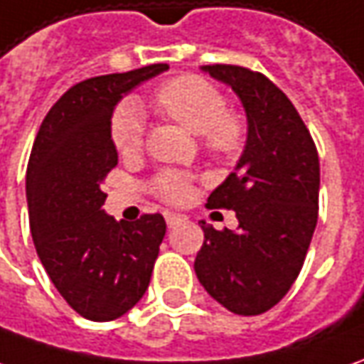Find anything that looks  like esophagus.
<instances>
[{
	"mask_svg": "<svg viewBox=\"0 0 364 364\" xmlns=\"http://www.w3.org/2000/svg\"><path fill=\"white\" fill-rule=\"evenodd\" d=\"M165 221H167V227L171 229V227H175V225L187 221V217L181 213H171V211H167V213H165Z\"/></svg>",
	"mask_w": 364,
	"mask_h": 364,
	"instance_id": "obj_1",
	"label": "esophagus"
}]
</instances>
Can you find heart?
I'll return each instance as SVG.
<instances>
[{"label": "heart", "mask_w": 364, "mask_h": 364, "mask_svg": "<svg viewBox=\"0 0 364 364\" xmlns=\"http://www.w3.org/2000/svg\"><path fill=\"white\" fill-rule=\"evenodd\" d=\"M155 105L169 119L181 123L201 137L209 155L235 159L247 143V121L225 105L221 89L199 75H179L163 83L155 93ZM111 141L121 155L139 153L145 139V123L133 103H121L111 117ZM153 193L169 205H183L193 195L191 173L163 169L151 181Z\"/></svg>", "instance_id": "b5f03b06"}]
</instances>
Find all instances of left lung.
I'll return each mask as SVG.
<instances>
[{
  "label": "left lung",
  "instance_id": "1",
  "mask_svg": "<svg viewBox=\"0 0 364 364\" xmlns=\"http://www.w3.org/2000/svg\"><path fill=\"white\" fill-rule=\"evenodd\" d=\"M205 71L231 85L247 111V145L207 209H233L237 231L205 233L195 273L205 291L235 315H263L303 269L318 219L317 145L299 111L259 71L213 63Z\"/></svg>",
  "mask_w": 364,
  "mask_h": 364
}]
</instances>
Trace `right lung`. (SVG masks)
Returning a JSON list of instances; mask_svg holds the SVG:
<instances>
[{
    "label": "right lung",
    "mask_w": 364,
    "mask_h": 364,
    "mask_svg": "<svg viewBox=\"0 0 364 364\" xmlns=\"http://www.w3.org/2000/svg\"><path fill=\"white\" fill-rule=\"evenodd\" d=\"M167 63L79 81L49 109L31 147L26 193L41 265L68 305L89 321H113L149 287L167 225L163 215L115 221L101 183L117 165L113 107Z\"/></svg>",
    "instance_id": "add662e5"
}]
</instances>
